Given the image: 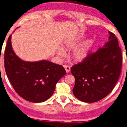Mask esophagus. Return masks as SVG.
<instances>
[{"mask_svg":"<svg viewBox=\"0 0 127 127\" xmlns=\"http://www.w3.org/2000/svg\"><path fill=\"white\" fill-rule=\"evenodd\" d=\"M64 67L65 71H66L67 73H68V72L70 71V67L68 66V65H64Z\"/></svg>","mask_w":127,"mask_h":127,"instance_id":"1","label":"esophagus"}]
</instances>
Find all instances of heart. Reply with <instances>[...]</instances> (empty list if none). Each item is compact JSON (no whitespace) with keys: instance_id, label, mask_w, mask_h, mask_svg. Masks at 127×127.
<instances>
[{"instance_id":"obj_1","label":"heart","mask_w":127,"mask_h":127,"mask_svg":"<svg viewBox=\"0 0 127 127\" xmlns=\"http://www.w3.org/2000/svg\"><path fill=\"white\" fill-rule=\"evenodd\" d=\"M79 38H72V39L67 40L64 42V46L67 48H72L76 46L77 44L78 40ZM92 41L89 40H87L78 46L73 51L72 53V58L75 62H81L86 60L89 56V53L90 50ZM57 54L60 57H63L65 56V52L64 50L62 48H60L57 50Z\"/></svg>"}]
</instances>
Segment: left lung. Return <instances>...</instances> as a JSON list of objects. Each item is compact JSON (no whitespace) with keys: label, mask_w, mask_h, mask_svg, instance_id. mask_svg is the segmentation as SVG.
I'll list each match as a JSON object with an SVG mask.
<instances>
[{"label":"left lung","mask_w":127,"mask_h":127,"mask_svg":"<svg viewBox=\"0 0 127 127\" xmlns=\"http://www.w3.org/2000/svg\"><path fill=\"white\" fill-rule=\"evenodd\" d=\"M95 53L71 68L75 78L74 95L85 102H94L108 95L118 81L121 71L122 53L114 33Z\"/></svg>","instance_id":"8db88e82"}]
</instances>
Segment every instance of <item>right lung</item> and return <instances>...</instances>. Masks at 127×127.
Here are the masks:
<instances>
[{"instance_id":"obj_1","label":"right lung","mask_w":127,"mask_h":127,"mask_svg":"<svg viewBox=\"0 0 127 127\" xmlns=\"http://www.w3.org/2000/svg\"><path fill=\"white\" fill-rule=\"evenodd\" d=\"M12 35L8 38L4 52V68L13 87L26 100L42 102L49 98L56 84L65 74L64 68L49 61L26 62L13 50Z\"/></svg>"}]
</instances>
